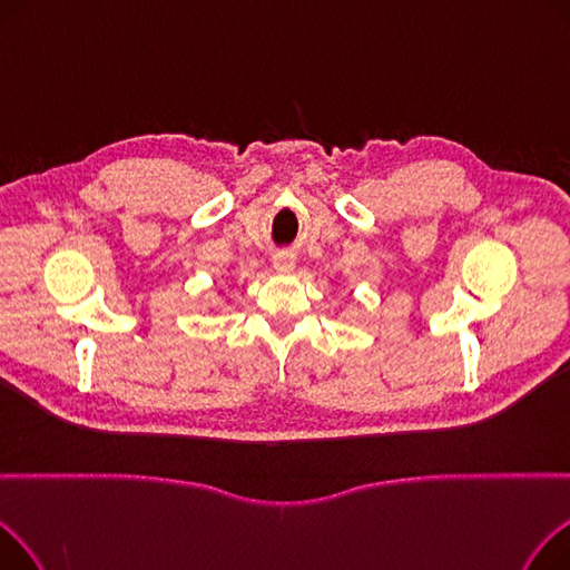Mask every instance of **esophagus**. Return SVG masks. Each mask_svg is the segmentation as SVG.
Returning a JSON list of instances; mask_svg holds the SVG:
<instances>
[{
  "label": "esophagus",
  "instance_id": "esophagus-1",
  "mask_svg": "<svg viewBox=\"0 0 570 570\" xmlns=\"http://www.w3.org/2000/svg\"><path fill=\"white\" fill-rule=\"evenodd\" d=\"M273 265H275L279 275H288V273H293V267H295V256L293 254H277L273 258Z\"/></svg>",
  "mask_w": 570,
  "mask_h": 570
}]
</instances>
